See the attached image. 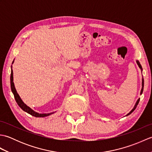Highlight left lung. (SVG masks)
Instances as JSON below:
<instances>
[{
    "instance_id": "1",
    "label": "left lung",
    "mask_w": 152,
    "mask_h": 152,
    "mask_svg": "<svg viewBox=\"0 0 152 152\" xmlns=\"http://www.w3.org/2000/svg\"><path fill=\"white\" fill-rule=\"evenodd\" d=\"M137 64L138 65V66H139L140 69H141V71H142V66H141L140 63H139V61H137ZM143 89H144V78H142V89H141V91H140V95L142 94ZM139 101H140V99H138L137 100V102H136V104H135V105H134V108L131 110V111L129 113H128V114H127V115H126V116H127V115H129V114H131V113L133 112L134 110L135 109H136L137 106V105H138V102H139Z\"/></svg>"
}]
</instances>
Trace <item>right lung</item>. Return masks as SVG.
Masks as SVG:
<instances>
[{
	"mask_svg": "<svg viewBox=\"0 0 152 152\" xmlns=\"http://www.w3.org/2000/svg\"><path fill=\"white\" fill-rule=\"evenodd\" d=\"M14 60L13 61L12 64L14 63ZM10 85H11V89L13 93V94L14 95V98L15 99L16 102L18 103V104L19 105V107H20L23 110L27 112L28 114H29L32 115L33 116H34V117L37 118H43V117H46V116L50 115L51 114H53L54 112H51V113H48V114H39V113L34 112L33 110H32L30 107H28V106H27L25 103L23 102L21 99L20 98V96L18 95V93H17V91L15 88V86H14V77H13V70H12V66H11V75H10Z\"/></svg>",
	"mask_w": 152,
	"mask_h": 152,
	"instance_id": "obj_1",
	"label": "right lung"
}]
</instances>
